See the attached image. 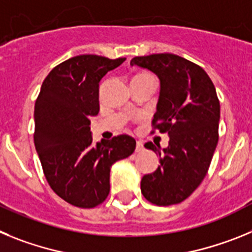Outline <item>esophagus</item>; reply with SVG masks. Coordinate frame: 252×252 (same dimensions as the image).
Here are the masks:
<instances>
[{"mask_svg":"<svg viewBox=\"0 0 252 252\" xmlns=\"http://www.w3.org/2000/svg\"><path fill=\"white\" fill-rule=\"evenodd\" d=\"M144 150V144L141 141L136 142V153H140V151Z\"/></svg>","mask_w":252,"mask_h":252,"instance_id":"obj_1","label":"esophagus"}]
</instances>
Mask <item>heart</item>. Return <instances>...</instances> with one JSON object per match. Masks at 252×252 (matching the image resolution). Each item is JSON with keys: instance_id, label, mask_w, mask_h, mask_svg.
<instances>
[{"instance_id": "obj_1", "label": "heart", "mask_w": 252, "mask_h": 252, "mask_svg": "<svg viewBox=\"0 0 252 252\" xmlns=\"http://www.w3.org/2000/svg\"><path fill=\"white\" fill-rule=\"evenodd\" d=\"M136 77H151V75H149V74H139V75H136Z\"/></svg>"}]
</instances>
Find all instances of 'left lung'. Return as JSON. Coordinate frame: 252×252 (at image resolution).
I'll return each instance as SVG.
<instances>
[{
	"label": "left lung",
	"instance_id": "8db88e82",
	"mask_svg": "<svg viewBox=\"0 0 252 252\" xmlns=\"http://www.w3.org/2000/svg\"><path fill=\"white\" fill-rule=\"evenodd\" d=\"M131 65L159 78L160 93L154 128L168 132V148L153 142L145 148L159 154L160 165L141 179V193L157 206L183 202L208 171L218 142L220 101L211 78L197 64L175 54L135 57Z\"/></svg>",
	"mask_w": 252,
	"mask_h": 252
}]
</instances>
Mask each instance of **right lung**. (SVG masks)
<instances>
[{
    "mask_svg": "<svg viewBox=\"0 0 252 252\" xmlns=\"http://www.w3.org/2000/svg\"><path fill=\"white\" fill-rule=\"evenodd\" d=\"M125 60L70 58L49 73L35 102L34 142L44 174L51 189L75 207L101 204L110 193L111 166L136 148L128 135L93 144L90 127L99 112V82Z\"/></svg>",
    "mask_w": 252,
    "mask_h": 252,
    "instance_id": "1",
    "label": "right lung"
}]
</instances>
